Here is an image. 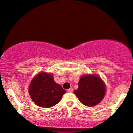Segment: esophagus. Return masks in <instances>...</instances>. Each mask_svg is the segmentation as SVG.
<instances>
[{"instance_id": "1", "label": "esophagus", "mask_w": 133, "mask_h": 133, "mask_svg": "<svg viewBox=\"0 0 133 133\" xmlns=\"http://www.w3.org/2000/svg\"><path fill=\"white\" fill-rule=\"evenodd\" d=\"M68 92L69 93H72V92H73V89H72V88H70L69 89H68Z\"/></svg>"}]
</instances>
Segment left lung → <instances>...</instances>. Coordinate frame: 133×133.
<instances>
[{
  "instance_id": "left-lung-1",
  "label": "left lung",
  "mask_w": 133,
  "mask_h": 133,
  "mask_svg": "<svg viewBox=\"0 0 133 133\" xmlns=\"http://www.w3.org/2000/svg\"><path fill=\"white\" fill-rule=\"evenodd\" d=\"M77 90L74 91L79 101L87 107H94L103 100L106 94L105 82L97 74H85L81 77Z\"/></svg>"
}]
</instances>
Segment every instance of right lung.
I'll return each mask as SVG.
<instances>
[{
    "label": "right lung",
    "instance_id": "obj_1",
    "mask_svg": "<svg viewBox=\"0 0 133 133\" xmlns=\"http://www.w3.org/2000/svg\"><path fill=\"white\" fill-rule=\"evenodd\" d=\"M28 92L34 103L43 108H50L58 103L66 92L54 81L52 74L39 72L32 79Z\"/></svg>",
    "mask_w": 133,
    "mask_h": 133
}]
</instances>
